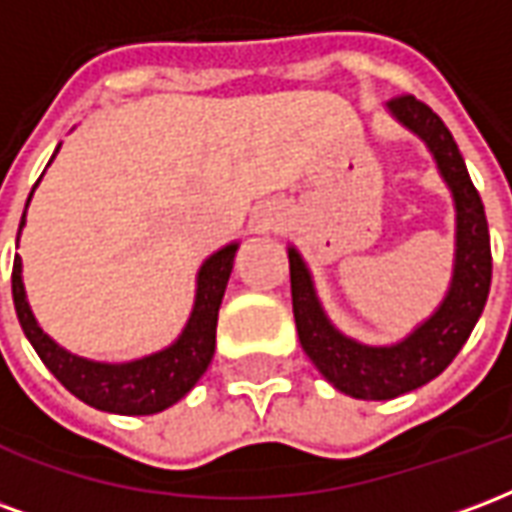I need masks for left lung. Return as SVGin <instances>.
I'll list each match as a JSON object with an SVG mask.
<instances>
[{
    "label": "left lung",
    "instance_id": "1",
    "mask_svg": "<svg viewBox=\"0 0 512 512\" xmlns=\"http://www.w3.org/2000/svg\"><path fill=\"white\" fill-rule=\"evenodd\" d=\"M386 106L397 123L428 145L455 200V266L439 310L395 345L356 343L326 318L310 268L293 246L288 249L290 296L301 348L334 389L359 400H392L439 376L469 340L491 288V238L483 200L450 128L414 95H397Z\"/></svg>",
    "mask_w": 512,
    "mask_h": 512
}]
</instances>
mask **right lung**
<instances>
[{"label":"right lung","instance_id":"1","mask_svg":"<svg viewBox=\"0 0 512 512\" xmlns=\"http://www.w3.org/2000/svg\"><path fill=\"white\" fill-rule=\"evenodd\" d=\"M57 150H54V156H57ZM24 219H27V211L21 216L18 235H21ZM235 249L238 244H227L202 263L200 274H197L194 310H191L186 329L169 348L145 356V359L106 365V362L73 356L60 348L49 334H43L35 315L29 310L24 282H21V257L16 255L13 260V304H16L18 323L32 348L43 359V365L49 367L54 378L71 395L84 400L87 406L101 408L109 414H126V417L158 414L172 403H178L211 365L213 351H216V321H219L227 279L233 271Z\"/></svg>","mask_w":512,"mask_h":512}]
</instances>
